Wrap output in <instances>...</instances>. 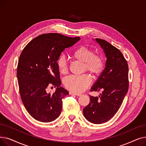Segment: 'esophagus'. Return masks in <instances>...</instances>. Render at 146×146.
<instances>
[{"label": "esophagus", "instance_id": "esophagus-1", "mask_svg": "<svg viewBox=\"0 0 146 146\" xmlns=\"http://www.w3.org/2000/svg\"><path fill=\"white\" fill-rule=\"evenodd\" d=\"M69 94H70V95H76V96H80L81 95L80 94L75 93V92H70Z\"/></svg>", "mask_w": 146, "mask_h": 146}]
</instances>
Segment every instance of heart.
<instances>
[{"instance_id": "b5f03b06", "label": "heart", "mask_w": 146, "mask_h": 146, "mask_svg": "<svg viewBox=\"0 0 146 146\" xmlns=\"http://www.w3.org/2000/svg\"><path fill=\"white\" fill-rule=\"evenodd\" d=\"M72 58L79 62L83 63V71H88L94 77L100 74L104 69V60L102 56L95 54L94 51L85 46H81L73 51ZM57 67L61 74H66L68 71V64L63 56H60L57 61ZM92 80L87 74L70 76L64 80L65 87L75 93L85 90L91 84Z\"/></svg>"}]
</instances>
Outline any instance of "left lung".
Returning <instances> with one entry per match:
<instances>
[{
	"label": "left lung",
	"instance_id": "obj_1",
	"mask_svg": "<svg viewBox=\"0 0 146 146\" xmlns=\"http://www.w3.org/2000/svg\"><path fill=\"white\" fill-rule=\"evenodd\" d=\"M106 57L105 68L90 91L102 93L90 96L89 104L83 109L85 118L93 124L111 119L119 109L128 90V66L122 52L108 42L96 38Z\"/></svg>",
	"mask_w": 146,
	"mask_h": 146
}]
</instances>
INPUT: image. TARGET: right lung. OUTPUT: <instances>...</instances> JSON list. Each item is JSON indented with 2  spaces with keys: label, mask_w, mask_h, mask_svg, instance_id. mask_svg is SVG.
<instances>
[{
  "label": "right lung",
  "mask_w": 146,
  "mask_h": 146,
  "mask_svg": "<svg viewBox=\"0 0 146 146\" xmlns=\"http://www.w3.org/2000/svg\"><path fill=\"white\" fill-rule=\"evenodd\" d=\"M79 40L57 33L44 34L34 38L22 50L17 67L19 93L25 109L36 120L49 122L59 117L62 99L68 92L60 86L57 61L66 48ZM51 85L56 90L48 94L46 88Z\"/></svg>",
  "instance_id": "obj_1"
}]
</instances>
